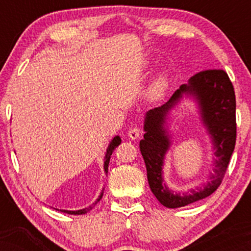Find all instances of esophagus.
Segmentation results:
<instances>
[{
    "label": "esophagus",
    "mask_w": 251,
    "mask_h": 251,
    "mask_svg": "<svg viewBox=\"0 0 251 251\" xmlns=\"http://www.w3.org/2000/svg\"><path fill=\"white\" fill-rule=\"evenodd\" d=\"M139 135H140V129H139V128L134 127V128H131V129H129V131H128V137H129V139L135 140V139H138V138H139Z\"/></svg>",
    "instance_id": "obj_1"
}]
</instances>
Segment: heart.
I'll list each match as a JSON object with an SVG mask.
<instances>
[{"instance_id":"heart-1","label":"heart","mask_w":251,"mask_h":251,"mask_svg":"<svg viewBox=\"0 0 251 251\" xmlns=\"http://www.w3.org/2000/svg\"><path fill=\"white\" fill-rule=\"evenodd\" d=\"M170 83V76L168 73L159 74L152 82L151 87H150L149 94L152 99H160L164 94H165L166 89L169 87Z\"/></svg>"}]
</instances>
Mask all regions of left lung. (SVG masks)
<instances>
[{
  "instance_id": "left-lung-1",
  "label": "left lung",
  "mask_w": 251,
  "mask_h": 251,
  "mask_svg": "<svg viewBox=\"0 0 251 251\" xmlns=\"http://www.w3.org/2000/svg\"><path fill=\"white\" fill-rule=\"evenodd\" d=\"M184 96L192 97L198 103L201 121L210 135L216 159L214 174H210V179L203 187L180 194L165 184L162 166L172 143L167 131L169 111ZM144 139L139 143L140 152L146 165L150 189L160 204L169 209L181 208L214 194L223 180L236 143V98L227 74L222 70L195 74L188 83L175 92L168 102L150 109L144 120Z\"/></svg>"
}]
</instances>
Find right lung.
I'll return each instance as SVG.
<instances>
[{
    "label": "right lung",
    "mask_w": 251,
    "mask_h": 251,
    "mask_svg": "<svg viewBox=\"0 0 251 251\" xmlns=\"http://www.w3.org/2000/svg\"><path fill=\"white\" fill-rule=\"evenodd\" d=\"M120 143H122V138H120L119 135H116V137H114L113 139L111 140V143H109L107 150H106L105 159H103V170H105L106 174H107V172H108V164H109V159H111V155H112V153H113L114 149H116L118 145H120ZM102 195H103V189H102L101 194H100V196H99V198H98V200L94 201V203L92 204V205H89L88 208L80 209V210H74V211H72V210H61V209H60V211L66 212V214H70V215H85V214H87L89 210L93 209L94 205H96L98 201L101 200ZM56 210H59V209H56Z\"/></svg>",
    "instance_id": "right-lung-1"
}]
</instances>
